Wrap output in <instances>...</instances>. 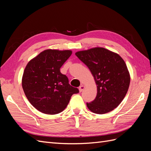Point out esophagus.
Masks as SVG:
<instances>
[{"mask_svg": "<svg viewBox=\"0 0 151 151\" xmlns=\"http://www.w3.org/2000/svg\"><path fill=\"white\" fill-rule=\"evenodd\" d=\"M84 89H85V86H84V85H81V86L79 87V92H80V93L83 92V90H84Z\"/></svg>", "mask_w": 151, "mask_h": 151, "instance_id": "obj_1", "label": "esophagus"}]
</instances>
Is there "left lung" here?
<instances>
[{"label": "left lung", "mask_w": 151, "mask_h": 151, "mask_svg": "<svg viewBox=\"0 0 151 151\" xmlns=\"http://www.w3.org/2000/svg\"><path fill=\"white\" fill-rule=\"evenodd\" d=\"M75 54L89 68L97 86L96 97L86 104L88 109L96 114L113 110L123 101L129 88L130 76L125 61L118 53L102 47Z\"/></svg>", "instance_id": "8db88e82"}]
</instances>
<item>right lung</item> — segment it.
I'll use <instances>...</instances> for the list:
<instances>
[{
  "label": "right lung",
  "mask_w": 151,
  "mask_h": 151,
  "mask_svg": "<svg viewBox=\"0 0 151 151\" xmlns=\"http://www.w3.org/2000/svg\"><path fill=\"white\" fill-rule=\"evenodd\" d=\"M72 53L69 50H45L26 65L22 77V89L29 103L40 112L47 115L62 112L72 95L79 93L60 70Z\"/></svg>",
  "instance_id": "1"
}]
</instances>
